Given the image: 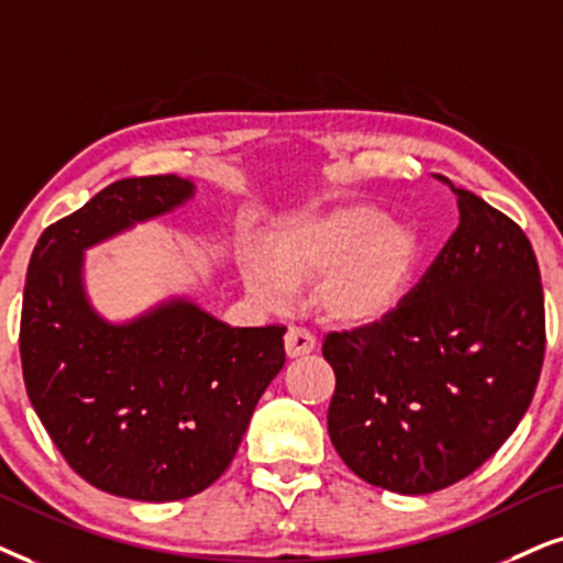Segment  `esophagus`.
Returning <instances> with one entry per match:
<instances>
[{"instance_id": "34e87169", "label": "esophagus", "mask_w": 563, "mask_h": 563, "mask_svg": "<svg viewBox=\"0 0 563 563\" xmlns=\"http://www.w3.org/2000/svg\"><path fill=\"white\" fill-rule=\"evenodd\" d=\"M317 351V338L303 327H288L286 332V353L288 358H301L306 353Z\"/></svg>"}]
</instances>
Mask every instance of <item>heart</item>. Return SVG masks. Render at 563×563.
I'll return each mask as SVG.
<instances>
[{"instance_id":"1","label":"heart","mask_w":563,"mask_h":563,"mask_svg":"<svg viewBox=\"0 0 563 563\" xmlns=\"http://www.w3.org/2000/svg\"><path fill=\"white\" fill-rule=\"evenodd\" d=\"M416 260L418 241L408 225L376 208L351 205L277 225L262 257L244 262V280L249 294L275 309L298 286L322 277L317 303L327 319L372 324L400 303Z\"/></svg>"}]
</instances>
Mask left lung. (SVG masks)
Instances as JSON below:
<instances>
[{
  "label": "left lung",
  "instance_id": "8db88e82",
  "mask_svg": "<svg viewBox=\"0 0 563 563\" xmlns=\"http://www.w3.org/2000/svg\"><path fill=\"white\" fill-rule=\"evenodd\" d=\"M441 181L457 195L460 225L421 283L382 322L322 345L334 450L358 478L405 496L452 486L499 450L530 408L545 353L525 231Z\"/></svg>",
  "mask_w": 563,
  "mask_h": 563
}]
</instances>
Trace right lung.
<instances>
[{
  "instance_id": "right-lung-1",
  "label": "right lung",
  "mask_w": 563,
  "mask_h": 563,
  "mask_svg": "<svg viewBox=\"0 0 563 563\" xmlns=\"http://www.w3.org/2000/svg\"><path fill=\"white\" fill-rule=\"evenodd\" d=\"M195 195L179 176L113 181L41 233L27 265L20 361L33 410L73 471L134 501H176L231 465L286 364V327H231L187 298L113 324L85 296V249Z\"/></svg>"
}]
</instances>
